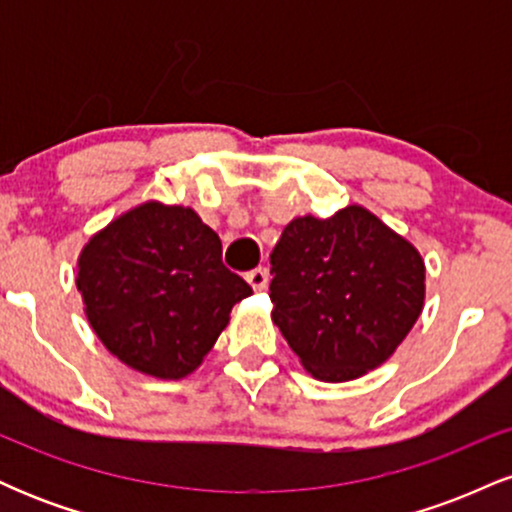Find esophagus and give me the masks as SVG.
Here are the masks:
<instances>
[{
	"mask_svg": "<svg viewBox=\"0 0 512 512\" xmlns=\"http://www.w3.org/2000/svg\"><path fill=\"white\" fill-rule=\"evenodd\" d=\"M245 279H248V284L255 291H264V289H267V284H269V272L264 267H257V269H252V272H248Z\"/></svg>",
	"mask_w": 512,
	"mask_h": 512,
	"instance_id": "obj_1",
	"label": "esophagus"
}]
</instances>
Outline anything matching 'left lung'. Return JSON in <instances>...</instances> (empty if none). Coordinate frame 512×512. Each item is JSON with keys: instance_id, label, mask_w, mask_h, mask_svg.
<instances>
[{"instance_id": "obj_1", "label": "left lung", "mask_w": 512, "mask_h": 512, "mask_svg": "<svg viewBox=\"0 0 512 512\" xmlns=\"http://www.w3.org/2000/svg\"><path fill=\"white\" fill-rule=\"evenodd\" d=\"M272 320L322 383L383 366L424 310L419 250L368 209L298 216L272 250Z\"/></svg>"}]
</instances>
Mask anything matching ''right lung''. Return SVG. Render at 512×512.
<instances>
[{
	"label": "right lung",
	"instance_id": "right-lung-1",
	"mask_svg": "<svg viewBox=\"0 0 512 512\" xmlns=\"http://www.w3.org/2000/svg\"><path fill=\"white\" fill-rule=\"evenodd\" d=\"M76 289L88 325L129 368L180 380L202 366L252 289L223 267L221 240L190 207L144 202L84 245Z\"/></svg>",
	"mask_w": 512,
	"mask_h": 512
}]
</instances>
